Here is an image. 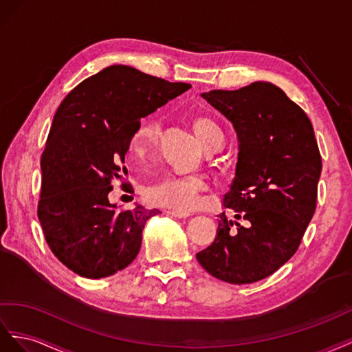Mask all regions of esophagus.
I'll list each match as a JSON object with an SVG mask.
<instances>
[{"label":"esophagus","instance_id":"esophagus-1","mask_svg":"<svg viewBox=\"0 0 352 352\" xmlns=\"http://www.w3.org/2000/svg\"><path fill=\"white\" fill-rule=\"evenodd\" d=\"M166 214L170 217H175V218H188L190 214L188 212H183V210H166Z\"/></svg>","mask_w":352,"mask_h":352}]
</instances>
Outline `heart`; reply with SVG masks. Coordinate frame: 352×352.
<instances>
[{"label":"heart","mask_w":352,"mask_h":352,"mask_svg":"<svg viewBox=\"0 0 352 352\" xmlns=\"http://www.w3.org/2000/svg\"><path fill=\"white\" fill-rule=\"evenodd\" d=\"M195 131L200 143L210 150L223 143V133L219 126L208 118H196ZM160 120L148 118L137 126L131 137V150L137 156H144L157 146L160 137ZM206 187L205 179L200 175H178L168 174L144 188L147 202L156 206L170 208L175 210H192L199 204V196Z\"/></svg>","instance_id":"heart-1"}]
</instances>
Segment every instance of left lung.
<instances>
[{"label":"left lung","instance_id":"1","mask_svg":"<svg viewBox=\"0 0 352 352\" xmlns=\"http://www.w3.org/2000/svg\"><path fill=\"white\" fill-rule=\"evenodd\" d=\"M202 97L237 134L236 175L224 206L247 226L223 212L212 245L196 258L223 282L254 283L295 255L314 215L321 174L314 129L304 110L274 84L258 81Z\"/></svg>","mask_w":352,"mask_h":352}]
</instances>
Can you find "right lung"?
<instances>
[{"instance_id":"add662e5","label":"right lung","mask_w":352,"mask_h":352,"mask_svg":"<svg viewBox=\"0 0 352 352\" xmlns=\"http://www.w3.org/2000/svg\"><path fill=\"white\" fill-rule=\"evenodd\" d=\"M190 87L113 65L60 103L41 156L38 218L52 252L74 273L109 277L138 255L147 219L160 210L135 205L118 212L109 200L112 179L122 178L140 119Z\"/></svg>"}]
</instances>
